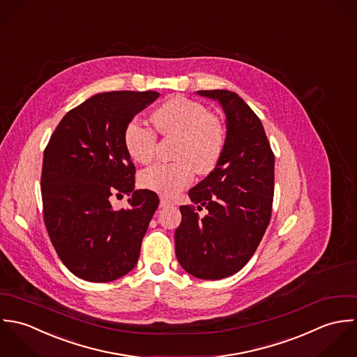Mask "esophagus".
I'll return each instance as SVG.
<instances>
[{
	"instance_id": "esophagus-1",
	"label": "esophagus",
	"mask_w": 357,
	"mask_h": 357,
	"mask_svg": "<svg viewBox=\"0 0 357 357\" xmlns=\"http://www.w3.org/2000/svg\"><path fill=\"white\" fill-rule=\"evenodd\" d=\"M172 206V202L167 197H160V207L161 208H165V207H171Z\"/></svg>"
}]
</instances>
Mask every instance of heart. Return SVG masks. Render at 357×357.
I'll return each mask as SVG.
<instances>
[{"instance_id": "1", "label": "heart", "mask_w": 357, "mask_h": 357, "mask_svg": "<svg viewBox=\"0 0 357 357\" xmlns=\"http://www.w3.org/2000/svg\"><path fill=\"white\" fill-rule=\"evenodd\" d=\"M157 130L164 137H175V162H155L139 174L143 189L161 196H174L193 182L195 169L208 174L220 160L225 147V130L220 121L202 103L175 96L162 103L153 114ZM130 155L138 162H149L155 151V132L131 121L124 132Z\"/></svg>"}]
</instances>
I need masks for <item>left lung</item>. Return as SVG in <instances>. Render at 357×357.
Masks as SVG:
<instances>
[{
  "label": "left lung",
  "instance_id": "obj_1",
  "mask_svg": "<svg viewBox=\"0 0 357 357\" xmlns=\"http://www.w3.org/2000/svg\"><path fill=\"white\" fill-rule=\"evenodd\" d=\"M218 100L226 116L225 147L214 171L189 190L181 206L175 252L181 266L203 280L237 273L254 255L269 225L275 190V154L251 107L226 89L197 91Z\"/></svg>",
  "mask_w": 357,
  "mask_h": 357
}]
</instances>
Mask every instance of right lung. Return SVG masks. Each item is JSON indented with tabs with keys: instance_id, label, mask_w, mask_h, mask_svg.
I'll return each mask as SVG.
<instances>
[{
	"instance_id": "obj_1",
	"label": "right lung",
	"mask_w": 357,
	"mask_h": 357,
	"mask_svg": "<svg viewBox=\"0 0 357 357\" xmlns=\"http://www.w3.org/2000/svg\"><path fill=\"white\" fill-rule=\"evenodd\" d=\"M158 92L96 93L62 119L44 151V222L65 266L77 278L107 283L131 272L158 207L154 192L135 190V165L126 149L131 120ZM130 196L116 212L109 197Z\"/></svg>"
}]
</instances>
